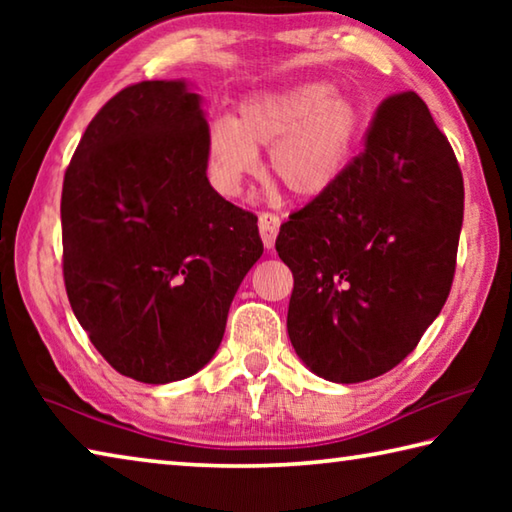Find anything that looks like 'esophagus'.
Wrapping results in <instances>:
<instances>
[{
    "label": "esophagus",
    "mask_w": 512,
    "mask_h": 512,
    "mask_svg": "<svg viewBox=\"0 0 512 512\" xmlns=\"http://www.w3.org/2000/svg\"><path fill=\"white\" fill-rule=\"evenodd\" d=\"M257 225H259V235H262L264 246L273 248L277 232H280V216L273 212H259Z\"/></svg>",
    "instance_id": "34e87169"
}]
</instances>
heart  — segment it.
Listing matches in <instances>:
<instances>
[{
    "label": "heart",
    "instance_id": "heart-1",
    "mask_svg": "<svg viewBox=\"0 0 512 512\" xmlns=\"http://www.w3.org/2000/svg\"><path fill=\"white\" fill-rule=\"evenodd\" d=\"M361 133V112L329 83L259 94L241 103L235 121L216 119L207 133L216 187L239 194L259 171V149H271L273 178L289 194H325L348 164Z\"/></svg>",
    "mask_w": 512,
    "mask_h": 512
}]
</instances>
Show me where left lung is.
Masks as SVG:
<instances>
[{"mask_svg":"<svg viewBox=\"0 0 512 512\" xmlns=\"http://www.w3.org/2000/svg\"><path fill=\"white\" fill-rule=\"evenodd\" d=\"M463 198L427 103L415 92L381 101L363 151L275 239L293 273L289 339L309 370L357 384L409 357L452 289Z\"/></svg>","mask_w":512,"mask_h":512,"instance_id":"obj_1","label":"left lung"}]
</instances>
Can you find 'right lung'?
<instances>
[{
  "label": "right lung",
  "instance_id": "obj_1",
  "mask_svg": "<svg viewBox=\"0 0 512 512\" xmlns=\"http://www.w3.org/2000/svg\"><path fill=\"white\" fill-rule=\"evenodd\" d=\"M207 121L183 81L117 92L65 171L69 305L112 368L144 384L201 370L264 253L257 216L207 180Z\"/></svg>",
  "mask_w": 512,
  "mask_h": 512
}]
</instances>
